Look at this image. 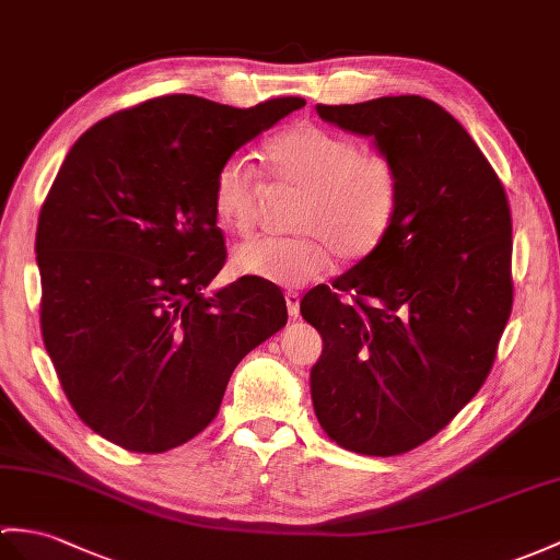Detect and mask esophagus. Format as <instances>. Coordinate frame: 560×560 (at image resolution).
Listing matches in <instances>:
<instances>
[{"mask_svg":"<svg viewBox=\"0 0 560 560\" xmlns=\"http://www.w3.org/2000/svg\"><path fill=\"white\" fill-rule=\"evenodd\" d=\"M283 298H285V307H289V315H291V317L301 315V298H298V293L289 291Z\"/></svg>","mask_w":560,"mask_h":560,"instance_id":"1","label":"esophagus"}]
</instances>
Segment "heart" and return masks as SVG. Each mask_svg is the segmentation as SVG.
Returning a JSON list of instances; mask_svg holds the SVG:
<instances>
[{"label":"heart","mask_w":560,"mask_h":560,"mask_svg":"<svg viewBox=\"0 0 560 560\" xmlns=\"http://www.w3.org/2000/svg\"><path fill=\"white\" fill-rule=\"evenodd\" d=\"M265 160L281 184L301 190L289 238H250L233 250L241 277L303 285L329 269L331 253L346 262L368 257L386 236L398 202V174L382 152H360L348 136L303 124L267 142ZM214 217L224 229L248 233L257 210V180L245 158L219 166Z\"/></svg>","instance_id":"heart-1"}]
</instances>
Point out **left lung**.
I'll return each instance as SVG.
<instances>
[{"label": "left lung", "mask_w": 560, "mask_h": 560, "mask_svg": "<svg viewBox=\"0 0 560 560\" xmlns=\"http://www.w3.org/2000/svg\"><path fill=\"white\" fill-rule=\"evenodd\" d=\"M322 121L372 138L394 162L398 202L384 241L301 301L322 336L315 415L336 444L398 456L472 400L511 317V210L470 133L418 95L317 104ZM343 292L350 302H341Z\"/></svg>", "instance_id": "left-lung-1"}]
</instances>
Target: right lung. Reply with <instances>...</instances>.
Here are the masks:
<instances>
[{
  "mask_svg": "<svg viewBox=\"0 0 560 560\" xmlns=\"http://www.w3.org/2000/svg\"><path fill=\"white\" fill-rule=\"evenodd\" d=\"M303 104L164 95L73 142L37 219L40 324L63 394L102 439L136 453L186 444L217 418L238 362L289 319L269 281L205 289L226 262L219 166Z\"/></svg>",
  "mask_w": 560,
  "mask_h": 560,
  "instance_id": "obj_1",
  "label": "right lung"
}]
</instances>
